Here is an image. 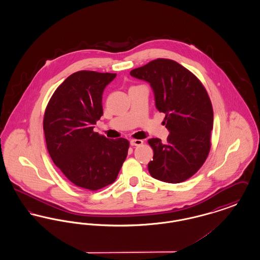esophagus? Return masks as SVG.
<instances>
[{
  "label": "esophagus",
  "mask_w": 260,
  "mask_h": 260,
  "mask_svg": "<svg viewBox=\"0 0 260 260\" xmlns=\"http://www.w3.org/2000/svg\"><path fill=\"white\" fill-rule=\"evenodd\" d=\"M142 143H143V140H141V139H132L131 140L132 146H140Z\"/></svg>",
  "instance_id": "34e87169"
}]
</instances>
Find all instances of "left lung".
Instances as JSON below:
<instances>
[{
  "mask_svg": "<svg viewBox=\"0 0 260 260\" xmlns=\"http://www.w3.org/2000/svg\"><path fill=\"white\" fill-rule=\"evenodd\" d=\"M150 84L156 108L166 114L170 135L167 142L150 138L154 151L148 164L152 177L180 183L198 172L210 150L213 110L209 94L198 78L172 59L158 58L131 71Z\"/></svg>",
  "mask_w": 260,
  "mask_h": 260,
  "instance_id": "left-lung-1",
  "label": "left lung"
}]
</instances>
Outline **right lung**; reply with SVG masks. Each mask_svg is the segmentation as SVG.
<instances>
[{
    "mask_svg": "<svg viewBox=\"0 0 260 260\" xmlns=\"http://www.w3.org/2000/svg\"><path fill=\"white\" fill-rule=\"evenodd\" d=\"M117 74L78 71L50 99L44 133L50 158L76 186L96 191L113 183L123 166L129 142L93 132L103 115L102 93Z\"/></svg>",
    "mask_w": 260,
    "mask_h": 260,
    "instance_id": "obj_1",
    "label": "right lung"
}]
</instances>
